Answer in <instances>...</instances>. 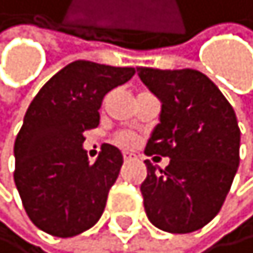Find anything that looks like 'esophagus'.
I'll return each mask as SVG.
<instances>
[{
	"instance_id": "1",
	"label": "esophagus",
	"mask_w": 253,
	"mask_h": 253,
	"mask_svg": "<svg viewBox=\"0 0 253 253\" xmlns=\"http://www.w3.org/2000/svg\"><path fill=\"white\" fill-rule=\"evenodd\" d=\"M123 159H125V161H131V159H134V154L133 153H126V151H125V153H123Z\"/></svg>"
}]
</instances>
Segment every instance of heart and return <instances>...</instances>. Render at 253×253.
Returning a JSON list of instances; mask_svg holds the SVG:
<instances>
[{
	"label": "heart",
	"instance_id": "1",
	"mask_svg": "<svg viewBox=\"0 0 253 253\" xmlns=\"http://www.w3.org/2000/svg\"><path fill=\"white\" fill-rule=\"evenodd\" d=\"M114 141L119 144V146H123V148H133L134 144H136V138L133 136L131 133H119V134H115V138H114Z\"/></svg>",
	"mask_w": 253,
	"mask_h": 253
}]
</instances>
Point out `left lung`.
Masks as SVG:
<instances>
[{
  "label": "left lung",
  "mask_w": 253,
  "mask_h": 253,
  "mask_svg": "<svg viewBox=\"0 0 253 253\" xmlns=\"http://www.w3.org/2000/svg\"><path fill=\"white\" fill-rule=\"evenodd\" d=\"M136 71L163 104L144 154L169 158L166 169L144 161V211L166 232L198 231L219 213L239 167L241 130L234 109L197 70L141 66Z\"/></svg>",
  "instance_id": "8db88e82"
}]
</instances>
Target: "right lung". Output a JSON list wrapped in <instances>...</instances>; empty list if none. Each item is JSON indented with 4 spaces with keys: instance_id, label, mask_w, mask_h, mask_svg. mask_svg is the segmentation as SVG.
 <instances>
[{
    "instance_id": "right-lung-1",
    "label": "right lung",
    "mask_w": 253,
    "mask_h": 253,
    "mask_svg": "<svg viewBox=\"0 0 253 253\" xmlns=\"http://www.w3.org/2000/svg\"><path fill=\"white\" fill-rule=\"evenodd\" d=\"M134 68L78 60L39 90L14 143V182L30 221L46 234L73 237L104 213L123 156L102 144L95 163L83 148L84 131L99 125L104 95L130 81Z\"/></svg>"
}]
</instances>
